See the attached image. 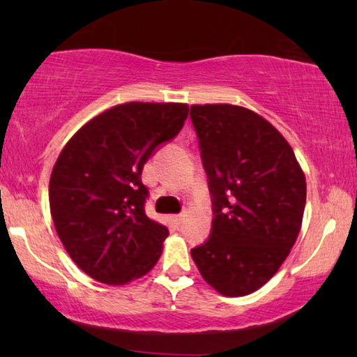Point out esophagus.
<instances>
[{"label": "esophagus", "instance_id": "obj_1", "mask_svg": "<svg viewBox=\"0 0 357 357\" xmlns=\"http://www.w3.org/2000/svg\"><path fill=\"white\" fill-rule=\"evenodd\" d=\"M172 219H174L175 224H180V222H182V219H183V214H175V216H172Z\"/></svg>", "mask_w": 357, "mask_h": 357}]
</instances>
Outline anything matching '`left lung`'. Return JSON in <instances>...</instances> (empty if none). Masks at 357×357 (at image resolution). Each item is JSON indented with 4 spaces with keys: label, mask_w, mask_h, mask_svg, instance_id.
Returning <instances> with one entry per match:
<instances>
[{
    "label": "left lung",
    "mask_w": 357,
    "mask_h": 357,
    "mask_svg": "<svg viewBox=\"0 0 357 357\" xmlns=\"http://www.w3.org/2000/svg\"><path fill=\"white\" fill-rule=\"evenodd\" d=\"M213 203L209 237L192 248L208 284L247 296L270 281L299 236L305 177L270 121L229 104L190 107Z\"/></svg>",
    "instance_id": "1"
}]
</instances>
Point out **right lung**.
I'll return each instance as SVG.
<instances>
[{
  "instance_id": "obj_1",
  "label": "right lung",
  "mask_w": 357,
  "mask_h": 357,
  "mask_svg": "<svg viewBox=\"0 0 357 357\" xmlns=\"http://www.w3.org/2000/svg\"><path fill=\"white\" fill-rule=\"evenodd\" d=\"M187 116L185 104L116 105L58 155L48 187L53 222L73 261L96 281L126 284L158 263L169 231L146 216L149 190L141 172Z\"/></svg>"
}]
</instances>
